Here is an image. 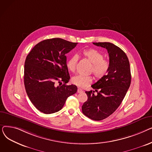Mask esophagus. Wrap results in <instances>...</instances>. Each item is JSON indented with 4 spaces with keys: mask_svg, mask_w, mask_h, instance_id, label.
<instances>
[{
    "mask_svg": "<svg viewBox=\"0 0 152 152\" xmlns=\"http://www.w3.org/2000/svg\"><path fill=\"white\" fill-rule=\"evenodd\" d=\"M77 92L78 93H82V92H83V90L81 88H78L77 89Z\"/></svg>",
    "mask_w": 152,
    "mask_h": 152,
    "instance_id": "1",
    "label": "esophagus"
}]
</instances>
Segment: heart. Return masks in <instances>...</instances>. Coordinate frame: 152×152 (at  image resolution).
I'll list each match as a JSON object with an SVG mask.
<instances>
[{
  "mask_svg": "<svg viewBox=\"0 0 152 152\" xmlns=\"http://www.w3.org/2000/svg\"><path fill=\"white\" fill-rule=\"evenodd\" d=\"M79 54L92 63L90 72L95 78L101 79L106 75L110 68V62L103 58V55L100 52L94 49H87L81 50ZM77 60L78 57L76 55L68 59L66 66L70 71L74 72L76 70ZM72 81L78 87H84L92 82V77L78 75L73 77Z\"/></svg>",
  "mask_w": 152,
  "mask_h": 152,
  "instance_id": "1",
  "label": "heart"
}]
</instances>
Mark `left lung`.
<instances>
[{
    "label": "left lung",
    "mask_w": 152,
    "mask_h": 152,
    "mask_svg": "<svg viewBox=\"0 0 152 152\" xmlns=\"http://www.w3.org/2000/svg\"><path fill=\"white\" fill-rule=\"evenodd\" d=\"M105 48L109 55L110 68L108 74L91 86L94 91L86 93L87 100L82 106L84 115L95 121L108 117L120 105L131 81L129 61L120 48L110 42H93Z\"/></svg>",
    "instance_id": "8db88e82"
}]
</instances>
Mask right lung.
Wrapping results in <instances>:
<instances>
[{"instance_id":"add662e5","label":"right lung","mask_w":152,"mask_h":152,"mask_svg":"<svg viewBox=\"0 0 152 152\" xmlns=\"http://www.w3.org/2000/svg\"><path fill=\"white\" fill-rule=\"evenodd\" d=\"M77 44L60 38L45 39L27 55L24 70L25 89L32 103L45 114L57 112L67 98L77 92L76 86L66 84L70 76L65 55Z\"/></svg>"}]
</instances>
